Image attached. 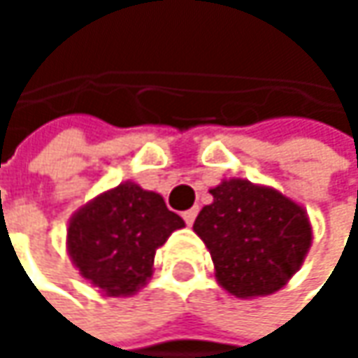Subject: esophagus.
<instances>
[{
  "mask_svg": "<svg viewBox=\"0 0 358 358\" xmlns=\"http://www.w3.org/2000/svg\"><path fill=\"white\" fill-rule=\"evenodd\" d=\"M196 213H199V209H196V207H192V209H188V211H184V213H182V217H184L186 226H192V222H194Z\"/></svg>",
  "mask_w": 358,
  "mask_h": 358,
  "instance_id": "34e87169",
  "label": "esophagus"
}]
</instances>
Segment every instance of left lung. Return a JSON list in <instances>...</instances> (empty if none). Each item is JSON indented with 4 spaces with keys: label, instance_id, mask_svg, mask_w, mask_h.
<instances>
[{
    "label": "left lung",
    "instance_id": "obj_1",
    "mask_svg": "<svg viewBox=\"0 0 358 358\" xmlns=\"http://www.w3.org/2000/svg\"><path fill=\"white\" fill-rule=\"evenodd\" d=\"M192 230L211 252L215 278L236 299L278 292L301 269L313 230L307 211L271 186L222 180Z\"/></svg>",
    "mask_w": 358,
    "mask_h": 358
}]
</instances>
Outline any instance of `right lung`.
Here are the masks:
<instances>
[{
  "instance_id": "1",
  "label": "right lung",
  "mask_w": 358,
  "mask_h": 358,
  "mask_svg": "<svg viewBox=\"0 0 358 358\" xmlns=\"http://www.w3.org/2000/svg\"><path fill=\"white\" fill-rule=\"evenodd\" d=\"M184 220L162 194L122 182L83 205L68 224L66 247L80 275L106 296H130L153 273L155 250Z\"/></svg>"
}]
</instances>
